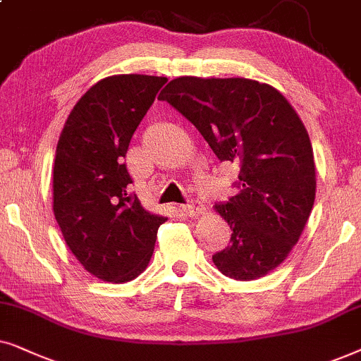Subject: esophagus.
Returning a JSON list of instances; mask_svg holds the SVG:
<instances>
[{"label":"esophagus","instance_id":"1","mask_svg":"<svg viewBox=\"0 0 361 361\" xmlns=\"http://www.w3.org/2000/svg\"><path fill=\"white\" fill-rule=\"evenodd\" d=\"M180 211L183 214L190 216V218H196V216L204 214L206 208L200 203V201H191V203H188V204H181L180 206Z\"/></svg>","mask_w":361,"mask_h":361}]
</instances>
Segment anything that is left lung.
<instances>
[{"label": "left lung", "mask_w": 361, "mask_h": 361, "mask_svg": "<svg viewBox=\"0 0 361 361\" xmlns=\"http://www.w3.org/2000/svg\"><path fill=\"white\" fill-rule=\"evenodd\" d=\"M166 100L198 128L221 161L239 165V193L214 206L233 229L213 256L226 277L254 281L284 262L315 200L314 150L304 123L269 84L244 77H178Z\"/></svg>", "instance_id": "8db88e82"}]
</instances>
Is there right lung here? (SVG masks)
Segmentation results:
<instances>
[{"label": "right lung", "instance_id": "add662e5", "mask_svg": "<svg viewBox=\"0 0 361 361\" xmlns=\"http://www.w3.org/2000/svg\"><path fill=\"white\" fill-rule=\"evenodd\" d=\"M166 80L142 74L99 80L74 105L57 142L56 221L77 261L105 282L140 276L166 221L130 193L123 163L133 132Z\"/></svg>", "mask_w": 361, "mask_h": 361}]
</instances>
